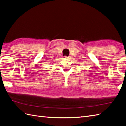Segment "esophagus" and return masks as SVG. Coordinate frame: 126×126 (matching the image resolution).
<instances>
[{"label":"esophagus","instance_id":"esophagus-1","mask_svg":"<svg viewBox=\"0 0 126 126\" xmlns=\"http://www.w3.org/2000/svg\"><path fill=\"white\" fill-rule=\"evenodd\" d=\"M64 57H65V58H68L67 57H66V56H64Z\"/></svg>","mask_w":126,"mask_h":126}]
</instances>
